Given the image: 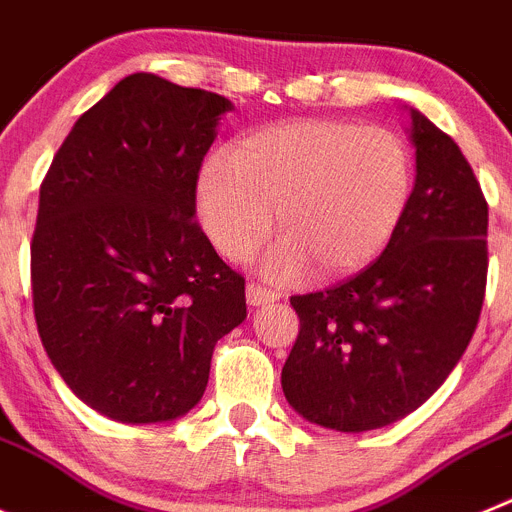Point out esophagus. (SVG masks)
<instances>
[{"label": "esophagus", "mask_w": 512, "mask_h": 512, "mask_svg": "<svg viewBox=\"0 0 512 512\" xmlns=\"http://www.w3.org/2000/svg\"><path fill=\"white\" fill-rule=\"evenodd\" d=\"M278 298H280L278 293L265 288V285H257V283L247 285V303H250V306H267V303H275Z\"/></svg>", "instance_id": "obj_1"}]
</instances>
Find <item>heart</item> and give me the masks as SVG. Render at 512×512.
Returning a JSON list of instances; mask_svg holds the SVG:
<instances>
[{
	"label": "heart",
	"instance_id": "b5f03b06",
	"mask_svg": "<svg viewBox=\"0 0 512 512\" xmlns=\"http://www.w3.org/2000/svg\"><path fill=\"white\" fill-rule=\"evenodd\" d=\"M411 188L413 158L398 132L347 119H293L242 137L232 160H206L196 214L232 262L250 260L278 222L283 237L265 265L273 280L290 283L311 267L321 278H344L390 245Z\"/></svg>",
	"mask_w": 512,
	"mask_h": 512
}]
</instances>
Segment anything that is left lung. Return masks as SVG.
<instances>
[{"label":"left lung","instance_id":"8db88e82","mask_svg":"<svg viewBox=\"0 0 512 512\" xmlns=\"http://www.w3.org/2000/svg\"><path fill=\"white\" fill-rule=\"evenodd\" d=\"M416 183L398 232L354 278L293 296L280 385L316 426L359 434L426 403L457 367L487 283V201L449 135L408 109Z\"/></svg>","mask_w":512,"mask_h":512}]
</instances>
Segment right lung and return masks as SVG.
<instances>
[{"label": "right lung", "mask_w": 512, "mask_h": 512, "mask_svg": "<svg viewBox=\"0 0 512 512\" xmlns=\"http://www.w3.org/2000/svg\"><path fill=\"white\" fill-rule=\"evenodd\" d=\"M229 109L211 91L132 73L78 117L40 186L35 321L58 375L101 416H186L216 342L247 319L245 278L193 222Z\"/></svg>", "instance_id": "obj_1"}]
</instances>
